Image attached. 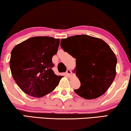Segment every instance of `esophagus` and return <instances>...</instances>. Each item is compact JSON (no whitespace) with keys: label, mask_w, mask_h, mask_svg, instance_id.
Returning <instances> with one entry per match:
<instances>
[{"label":"esophagus","mask_w":131,"mask_h":131,"mask_svg":"<svg viewBox=\"0 0 131 131\" xmlns=\"http://www.w3.org/2000/svg\"><path fill=\"white\" fill-rule=\"evenodd\" d=\"M66 73H67V74L68 75V76H69V77H71V71L70 70V69H67V72H66Z\"/></svg>","instance_id":"1"}]
</instances>
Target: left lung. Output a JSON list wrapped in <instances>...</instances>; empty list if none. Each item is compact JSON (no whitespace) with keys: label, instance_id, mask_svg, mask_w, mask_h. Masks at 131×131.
Returning <instances> with one entry per match:
<instances>
[{"label":"left lung","instance_id":"1","mask_svg":"<svg viewBox=\"0 0 131 131\" xmlns=\"http://www.w3.org/2000/svg\"><path fill=\"white\" fill-rule=\"evenodd\" d=\"M61 41V48L76 59L74 72L81 86L75 93L87 100L105 94L116 75L117 57L110 46L102 39L84 34Z\"/></svg>","mask_w":131,"mask_h":131}]
</instances>
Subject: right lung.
Returning a JSON list of instances; mask_svg holds the SVG:
<instances>
[{"label":"right lung","mask_w":131,"mask_h":131,"mask_svg":"<svg viewBox=\"0 0 131 131\" xmlns=\"http://www.w3.org/2000/svg\"><path fill=\"white\" fill-rule=\"evenodd\" d=\"M60 39L48 36L33 37L20 43L11 51L9 63L13 79L25 93L43 97L59 85L63 77L51 69Z\"/></svg>","instance_id":"1"}]
</instances>
